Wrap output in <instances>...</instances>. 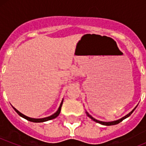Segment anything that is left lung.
Instances as JSON below:
<instances>
[{"label":"left lung","instance_id":"left-lung-1","mask_svg":"<svg viewBox=\"0 0 146 146\" xmlns=\"http://www.w3.org/2000/svg\"><path fill=\"white\" fill-rule=\"evenodd\" d=\"M135 109H134L133 110H132V111H131V112H130V113H129V114H127V115H126V116L123 117V118H121V119H119V120H118V121H112V122H103V121H98V120L95 119V118H93V117H91V115H89L88 113H87V112H86V113H87L88 116V117H90V118H91V119L93 120V121H96V122H97V123H101V124H102V125H105V126H111V125H115V124H117V123H119L120 122H121V121H123V119H125V118H127V117H129V116L130 115H131V113H133V111H134V110H135Z\"/></svg>","mask_w":146,"mask_h":146}]
</instances>
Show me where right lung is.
Here are the masks:
<instances>
[{"instance_id": "right-lung-1", "label": "right lung", "mask_w": 146, "mask_h": 146, "mask_svg": "<svg viewBox=\"0 0 146 146\" xmlns=\"http://www.w3.org/2000/svg\"><path fill=\"white\" fill-rule=\"evenodd\" d=\"M62 104H63V101L61 102V103H60V107H59L58 110V111L56 112L55 113H54L53 115H52L51 116H49V117H47V118H29V117L26 116V115H23V113H21L20 112H19L17 109H15V108H14V110H15V111L17 113V114L19 115H20L21 117H23V118H25L26 120H28V121H31V122H35V123H39V122H44V121H50V120H52L53 119V118H55L59 114H60V109H61V106H62Z\"/></svg>"}]
</instances>
